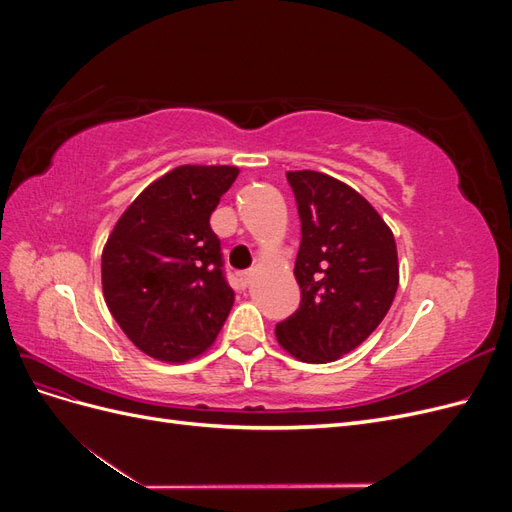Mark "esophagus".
Segmentation results:
<instances>
[{"label": "esophagus", "mask_w": 512, "mask_h": 512, "mask_svg": "<svg viewBox=\"0 0 512 512\" xmlns=\"http://www.w3.org/2000/svg\"><path fill=\"white\" fill-rule=\"evenodd\" d=\"M252 277H254V271H243L241 275H239V282H241V286L245 288V286H250L252 284Z\"/></svg>", "instance_id": "obj_1"}]
</instances>
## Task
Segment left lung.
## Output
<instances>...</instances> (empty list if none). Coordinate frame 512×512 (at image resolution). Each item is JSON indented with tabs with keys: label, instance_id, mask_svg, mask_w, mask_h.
<instances>
[{
	"label": "left lung",
	"instance_id": "obj_1",
	"mask_svg": "<svg viewBox=\"0 0 512 512\" xmlns=\"http://www.w3.org/2000/svg\"><path fill=\"white\" fill-rule=\"evenodd\" d=\"M286 179L301 220L294 262L301 303L275 324V335L299 361H337L389 312L399 286L397 245L378 211L350 185L316 170Z\"/></svg>",
	"mask_w": 512,
	"mask_h": 512
}]
</instances>
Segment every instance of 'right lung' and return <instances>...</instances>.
<instances>
[{
    "label": "right lung",
    "mask_w": 512,
    "mask_h": 512,
    "mask_svg": "<svg viewBox=\"0 0 512 512\" xmlns=\"http://www.w3.org/2000/svg\"><path fill=\"white\" fill-rule=\"evenodd\" d=\"M237 166H179L123 211L102 252V290L132 344L181 363L203 354L235 303L209 218Z\"/></svg>",
    "instance_id": "add662e5"
}]
</instances>
